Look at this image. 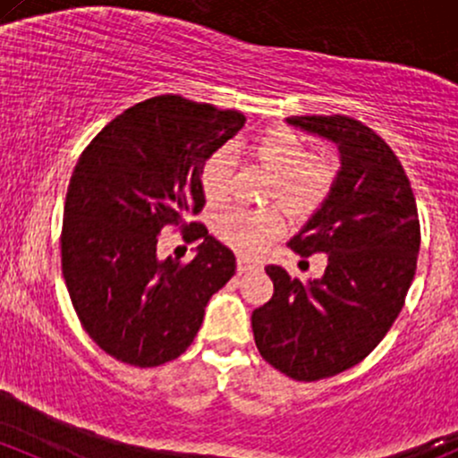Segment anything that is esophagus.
<instances>
[{"label":"esophagus","mask_w":458,"mask_h":458,"mask_svg":"<svg viewBox=\"0 0 458 458\" xmlns=\"http://www.w3.org/2000/svg\"><path fill=\"white\" fill-rule=\"evenodd\" d=\"M259 269V265L252 263L250 259H245V256H239L237 259V271L239 274H250V271H256Z\"/></svg>","instance_id":"34e87169"}]
</instances>
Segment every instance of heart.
<instances>
[{"mask_svg": "<svg viewBox=\"0 0 458 458\" xmlns=\"http://www.w3.org/2000/svg\"><path fill=\"white\" fill-rule=\"evenodd\" d=\"M254 158L274 175L271 198H278L295 217H309L318 210L333 187L335 169L328 158L309 156L304 140L289 130H269L252 143ZM230 154L225 149L206 158L199 182L210 206H219L230 193ZM286 230V217L280 208H233L215 221V234L237 252L260 256Z\"/></svg>", "mask_w": 458, "mask_h": 458, "instance_id": "b5f03b06", "label": "heart"}]
</instances>
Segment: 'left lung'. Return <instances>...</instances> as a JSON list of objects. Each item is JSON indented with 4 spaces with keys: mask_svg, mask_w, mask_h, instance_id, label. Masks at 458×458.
<instances>
[{
    "mask_svg": "<svg viewBox=\"0 0 458 458\" xmlns=\"http://www.w3.org/2000/svg\"><path fill=\"white\" fill-rule=\"evenodd\" d=\"M339 149L333 187L289 248L326 254L321 278L302 283L278 265L265 271L274 295L252 313L260 356L293 380L354 368L389 333L404 306L420 254V219L398 156L356 119L286 117Z\"/></svg>",
    "mask_w": 458,
    "mask_h": 458,
    "instance_id": "left-lung-1",
    "label": "left lung"
}]
</instances>
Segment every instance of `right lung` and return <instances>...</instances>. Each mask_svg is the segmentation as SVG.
<instances>
[{"instance_id": "add662e5", "label": "right lung", "mask_w": 458, "mask_h": 458, "mask_svg": "<svg viewBox=\"0 0 458 458\" xmlns=\"http://www.w3.org/2000/svg\"><path fill=\"white\" fill-rule=\"evenodd\" d=\"M239 110L160 95L123 110L89 143L69 180L63 276L84 330L113 359L156 368L193 344L234 254L202 224L199 174L243 128ZM165 225L199 240L194 260L158 259Z\"/></svg>"}]
</instances>
